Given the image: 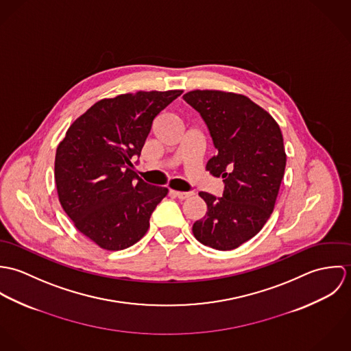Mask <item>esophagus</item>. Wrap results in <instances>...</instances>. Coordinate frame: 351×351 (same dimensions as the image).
<instances>
[{
  "label": "esophagus",
  "instance_id": "34e87169",
  "mask_svg": "<svg viewBox=\"0 0 351 351\" xmlns=\"http://www.w3.org/2000/svg\"><path fill=\"white\" fill-rule=\"evenodd\" d=\"M170 193H171L173 196H176V197L181 199V200H184V199H189V197H192V196H193V193H192V192H178V191H170Z\"/></svg>",
  "mask_w": 351,
  "mask_h": 351
}]
</instances>
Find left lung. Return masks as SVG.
I'll use <instances>...</instances> for the list:
<instances>
[{
    "label": "left lung",
    "instance_id": "obj_1",
    "mask_svg": "<svg viewBox=\"0 0 351 351\" xmlns=\"http://www.w3.org/2000/svg\"><path fill=\"white\" fill-rule=\"evenodd\" d=\"M184 100L205 121L217 150L206 170L224 178L223 197L200 192L205 216L193 224L195 238L216 250H234L269 220L284 178L287 154L277 121L237 93L192 90Z\"/></svg>",
    "mask_w": 351,
    "mask_h": 351
}]
</instances>
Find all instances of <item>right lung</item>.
Listing matches in <instances>:
<instances>
[{
	"instance_id": "add662e5",
	"label": "right lung",
	"mask_w": 351,
	"mask_h": 351,
	"mask_svg": "<svg viewBox=\"0 0 351 351\" xmlns=\"http://www.w3.org/2000/svg\"><path fill=\"white\" fill-rule=\"evenodd\" d=\"M182 90L138 92L104 99L67 130L55 155V184L63 210L80 232L105 250L141 241L167 188L143 182L132 170L156 114Z\"/></svg>"
}]
</instances>
